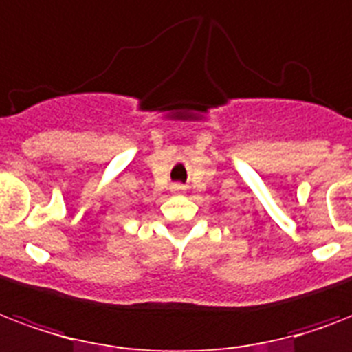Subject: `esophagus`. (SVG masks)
Instances as JSON below:
<instances>
[{"mask_svg":"<svg viewBox=\"0 0 352 352\" xmlns=\"http://www.w3.org/2000/svg\"><path fill=\"white\" fill-rule=\"evenodd\" d=\"M171 192H175V194H182V192H184V186H182V184H173V186H171Z\"/></svg>","mask_w":352,"mask_h":352,"instance_id":"esophagus-1","label":"esophagus"}]
</instances>
